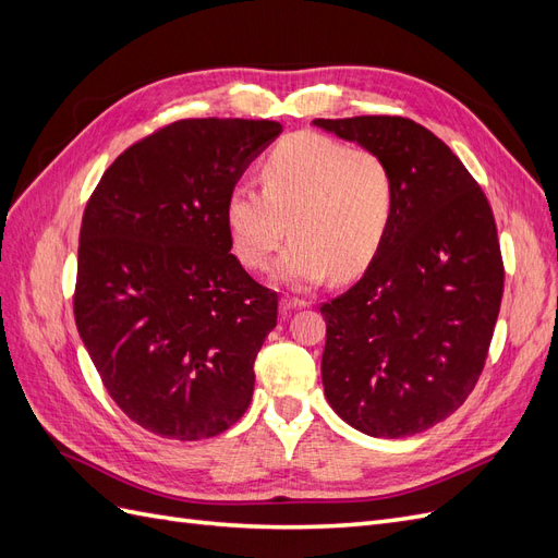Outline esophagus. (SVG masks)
<instances>
[{
    "instance_id": "esophagus-1",
    "label": "esophagus",
    "mask_w": 558,
    "mask_h": 558,
    "mask_svg": "<svg viewBox=\"0 0 558 558\" xmlns=\"http://www.w3.org/2000/svg\"><path fill=\"white\" fill-rule=\"evenodd\" d=\"M310 302L307 300H300V298H281V312L283 314H289V312H293V310H302V307H307Z\"/></svg>"
}]
</instances>
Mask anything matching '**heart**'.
<instances>
[{
	"mask_svg": "<svg viewBox=\"0 0 558 558\" xmlns=\"http://www.w3.org/2000/svg\"><path fill=\"white\" fill-rule=\"evenodd\" d=\"M260 183L234 185L226 199L232 248L246 267L260 269L291 232L272 269L291 289H312L332 272L363 275L391 230L393 174L373 150L298 132L269 150Z\"/></svg>",
	"mask_w": 558,
	"mask_h": 558,
	"instance_id": "b5f03b06",
	"label": "heart"
}]
</instances>
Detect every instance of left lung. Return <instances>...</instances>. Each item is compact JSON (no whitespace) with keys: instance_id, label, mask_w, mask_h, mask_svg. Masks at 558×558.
I'll list each match as a JSON object with an SVG mask.
<instances>
[{"instance_id":"8db88e82","label":"left lung","mask_w":558,"mask_h":558,"mask_svg":"<svg viewBox=\"0 0 558 558\" xmlns=\"http://www.w3.org/2000/svg\"><path fill=\"white\" fill-rule=\"evenodd\" d=\"M312 125L381 156L391 230L361 281L326 302V400L373 437H410L461 408L486 361L502 298L492 207L451 148L410 118Z\"/></svg>"}]
</instances>
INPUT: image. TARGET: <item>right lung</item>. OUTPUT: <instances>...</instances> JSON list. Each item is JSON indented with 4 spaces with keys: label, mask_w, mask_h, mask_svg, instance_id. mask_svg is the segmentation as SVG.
Masks as SVG:
<instances>
[{
    "label": "right lung",
    "mask_w": 558,
    "mask_h": 558,
    "mask_svg": "<svg viewBox=\"0 0 558 558\" xmlns=\"http://www.w3.org/2000/svg\"><path fill=\"white\" fill-rule=\"evenodd\" d=\"M279 134L177 121L118 156L83 214L78 335L118 408L160 437H214L251 402L277 293L230 253L226 199Z\"/></svg>",
    "instance_id": "add662e5"
}]
</instances>
